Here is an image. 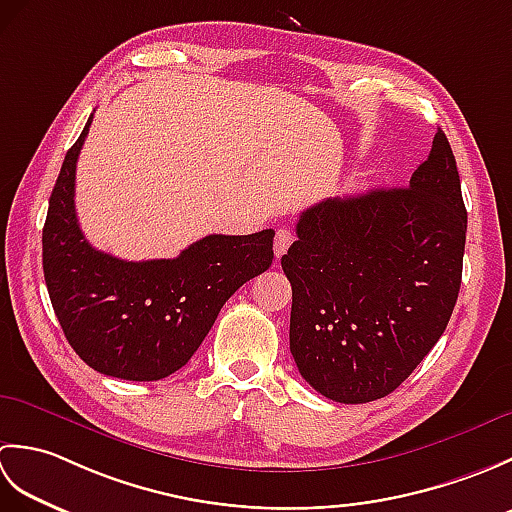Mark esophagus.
Segmentation results:
<instances>
[{
  "mask_svg": "<svg viewBox=\"0 0 512 512\" xmlns=\"http://www.w3.org/2000/svg\"><path fill=\"white\" fill-rule=\"evenodd\" d=\"M292 242H295V233H292L290 228H279L277 235H275V255L277 257L286 255Z\"/></svg>",
  "mask_w": 512,
  "mask_h": 512,
  "instance_id": "obj_1",
  "label": "esophagus"
}]
</instances>
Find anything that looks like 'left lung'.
<instances>
[{
	"label": "left lung",
	"instance_id": "left-lung-1",
	"mask_svg": "<svg viewBox=\"0 0 512 512\" xmlns=\"http://www.w3.org/2000/svg\"><path fill=\"white\" fill-rule=\"evenodd\" d=\"M466 209L442 129L405 189L323 200L281 257L290 352L321 396L391 394L447 330L462 284Z\"/></svg>",
	"mask_w": 512,
	"mask_h": 512
}]
</instances>
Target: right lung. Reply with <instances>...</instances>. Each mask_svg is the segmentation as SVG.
I'll use <instances>...</instances> for the list:
<instances>
[{"mask_svg": "<svg viewBox=\"0 0 512 512\" xmlns=\"http://www.w3.org/2000/svg\"><path fill=\"white\" fill-rule=\"evenodd\" d=\"M92 116L70 147L43 224V277L65 339L96 372L160 380L189 363L233 292L273 264V228L206 235L173 259L125 262L85 239L74 178Z\"/></svg>", "mask_w": 512, "mask_h": 512, "instance_id": "right-lung-1", "label": "right lung"}]
</instances>
